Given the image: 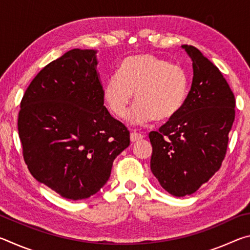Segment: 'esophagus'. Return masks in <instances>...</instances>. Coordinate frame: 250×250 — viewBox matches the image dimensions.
<instances>
[{"mask_svg": "<svg viewBox=\"0 0 250 250\" xmlns=\"http://www.w3.org/2000/svg\"><path fill=\"white\" fill-rule=\"evenodd\" d=\"M145 138V135L137 132V131H133V132H131L130 134V140L131 142H137L139 140H141V139Z\"/></svg>", "mask_w": 250, "mask_h": 250, "instance_id": "esophagus-1", "label": "esophagus"}]
</instances>
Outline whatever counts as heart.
<instances>
[{
  "mask_svg": "<svg viewBox=\"0 0 250 250\" xmlns=\"http://www.w3.org/2000/svg\"><path fill=\"white\" fill-rule=\"evenodd\" d=\"M188 78L182 67L153 55L140 54L125 58L117 75L104 86V99L113 115L125 118L134 99L131 115L135 124L153 119L167 120L177 115L188 96Z\"/></svg>",
  "mask_w": 250,
  "mask_h": 250,
  "instance_id": "1",
  "label": "heart"
}]
</instances>
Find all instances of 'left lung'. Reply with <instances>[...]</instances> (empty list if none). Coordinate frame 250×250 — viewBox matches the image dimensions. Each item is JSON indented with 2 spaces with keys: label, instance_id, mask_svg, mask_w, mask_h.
Wrapping results in <instances>:
<instances>
[{
  "label": "left lung",
  "instance_id": "1",
  "mask_svg": "<svg viewBox=\"0 0 250 250\" xmlns=\"http://www.w3.org/2000/svg\"><path fill=\"white\" fill-rule=\"evenodd\" d=\"M193 62L183 107L151 131V171L162 188L181 197L195 193L222 166L235 120V97L219 69L200 50L182 45Z\"/></svg>",
  "mask_w": 250,
  "mask_h": 250
}]
</instances>
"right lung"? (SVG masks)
<instances>
[{
    "instance_id": "obj_1",
    "label": "right lung",
    "mask_w": 250,
    "mask_h": 250,
    "mask_svg": "<svg viewBox=\"0 0 250 250\" xmlns=\"http://www.w3.org/2000/svg\"><path fill=\"white\" fill-rule=\"evenodd\" d=\"M97 50L75 48L45 66L21 101L19 135L31 174L68 200L94 195L130 145L104 105Z\"/></svg>"
}]
</instances>
